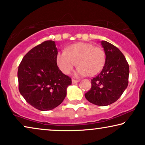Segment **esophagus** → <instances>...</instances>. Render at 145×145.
I'll list each match as a JSON object with an SVG mask.
<instances>
[{"instance_id":"1","label":"esophagus","mask_w":145,"mask_h":145,"mask_svg":"<svg viewBox=\"0 0 145 145\" xmlns=\"http://www.w3.org/2000/svg\"><path fill=\"white\" fill-rule=\"evenodd\" d=\"M78 82V80H74V79H72V84H75V83H77Z\"/></svg>"}]
</instances>
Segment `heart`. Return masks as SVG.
<instances>
[{
    "mask_svg": "<svg viewBox=\"0 0 145 145\" xmlns=\"http://www.w3.org/2000/svg\"><path fill=\"white\" fill-rule=\"evenodd\" d=\"M57 64L65 74H70L77 65L76 76H94L104 68L106 62V53L100 47L92 43H77L70 45L65 51L58 53Z\"/></svg>",
    "mask_w": 145,
    "mask_h": 145,
    "instance_id": "1",
    "label": "heart"
}]
</instances>
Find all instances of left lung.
<instances>
[{"label":"left lung","mask_w":145,"mask_h":145,"mask_svg":"<svg viewBox=\"0 0 145 145\" xmlns=\"http://www.w3.org/2000/svg\"><path fill=\"white\" fill-rule=\"evenodd\" d=\"M106 53V62L99 74L91 80L90 90L85 98L97 106H108L116 102L128 86L129 67L118 47L106 41H101Z\"/></svg>","instance_id":"left-lung-1"}]
</instances>
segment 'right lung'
<instances>
[{
    "label": "right lung",
    "instance_id": "obj_1",
    "mask_svg": "<svg viewBox=\"0 0 145 145\" xmlns=\"http://www.w3.org/2000/svg\"><path fill=\"white\" fill-rule=\"evenodd\" d=\"M57 53L54 41H43L25 55L18 67L20 92L39 110H51L60 105L72 83L57 66Z\"/></svg>",
    "mask_w": 145,
    "mask_h": 145
}]
</instances>
